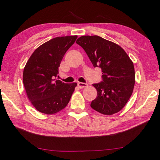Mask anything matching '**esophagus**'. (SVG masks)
<instances>
[{"mask_svg": "<svg viewBox=\"0 0 160 160\" xmlns=\"http://www.w3.org/2000/svg\"><path fill=\"white\" fill-rule=\"evenodd\" d=\"M78 86L79 88L82 89L84 88V87H86L87 86V83H84V82H78Z\"/></svg>", "mask_w": 160, "mask_h": 160, "instance_id": "obj_1", "label": "esophagus"}]
</instances>
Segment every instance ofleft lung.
<instances>
[{
  "instance_id": "obj_1",
  "label": "left lung",
  "mask_w": 160,
  "mask_h": 160,
  "mask_svg": "<svg viewBox=\"0 0 160 160\" xmlns=\"http://www.w3.org/2000/svg\"><path fill=\"white\" fill-rule=\"evenodd\" d=\"M76 43L84 50L93 67L101 68L102 73L101 82L93 84L97 97L91 107L105 115L119 112L133 92V62L121 46L99 36H82Z\"/></svg>"
}]
</instances>
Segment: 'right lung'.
I'll return each instance as SVG.
<instances>
[{
	"instance_id": "1",
	"label": "right lung",
	"mask_w": 160,
	"mask_h": 160,
	"mask_svg": "<svg viewBox=\"0 0 160 160\" xmlns=\"http://www.w3.org/2000/svg\"><path fill=\"white\" fill-rule=\"evenodd\" d=\"M77 36L58 37L38 47L24 68L23 82L27 96L40 112L55 114L69 102L77 83H64L55 80L58 68L68 49Z\"/></svg>"
}]
</instances>
